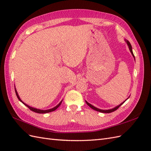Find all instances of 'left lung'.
Returning <instances> with one entry per match:
<instances>
[{"label":"left lung","instance_id":"left-lung-1","mask_svg":"<svg viewBox=\"0 0 151 151\" xmlns=\"http://www.w3.org/2000/svg\"><path fill=\"white\" fill-rule=\"evenodd\" d=\"M127 44H128V45H129V49H130V52L132 53V56H133V57L134 58V54H133V52H132V46H131V45H130V42L129 41H127ZM134 59H135V58H134ZM127 101V100H126ZM125 102V101H124ZM124 102H123V103H121V104H119V106H116V107H115L114 108H112V109H110V110H101V109H99V108H95V106H93V105H91V104H90L89 103V102H88L87 101H86V104H87L89 107L90 108H91L92 109H93L94 110H96V111H99V112H102V113H111V112H113V111H115L116 110H117V109L119 108L123 104Z\"/></svg>","mask_w":151,"mask_h":151}]
</instances>
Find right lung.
<instances>
[{
    "label": "right lung",
    "mask_w": 151,
    "mask_h": 151,
    "mask_svg": "<svg viewBox=\"0 0 151 151\" xmlns=\"http://www.w3.org/2000/svg\"><path fill=\"white\" fill-rule=\"evenodd\" d=\"M15 91L16 95H17V98H18V99H19V101H20L21 102H22V103H23L25 106H27L28 108H29L31 111H34V112H36V113H38V114H46V113H49V112H51V111H54V110H56V109L60 106L61 103H62V101H61V102H60V103L56 106H55V107L52 108V109H50V110H39V109H36V108H32V107H30V106H28L27 104H24V102L21 100V99L19 98V95H18V93H17V91H16L15 89Z\"/></svg>",
    "instance_id": "1"
}]
</instances>
